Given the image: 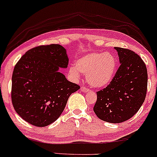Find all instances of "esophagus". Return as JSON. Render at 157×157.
I'll return each instance as SVG.
<instances>
[{
    "label": "esophagus",
    "instance_id": "1",
    "mask_svg": "<svg viewBox=\"0 0 157 157\" xmlns=\"http://www.w3.org/2000/svg\"><path fill=\"white\" fill-rule=\"evenodd\" d=\"M81 90L84 93H87V92H89L90 90L88 89L87 87H85V86H82V87H81Z\"/></svg>",
    "mask_w": 157,
    "mask_h": 157
}]
</instances>
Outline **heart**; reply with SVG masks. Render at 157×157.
<instances>
[{"label":"heart","instance_id":"obj_1","mask_svg":"<svg viewBox=\"0 0 157 157\" xmlns=\"http://www.w3.org/2000/svg\"><path fill=\"white\" fill-rule=\"evenodd\" d=\"M117 65V59L110 52H91L77 60L76 68L70 67V73L74 77H78V70L86 74V79L91 86L103 87L111 82Z\"/></svg>","mask_w":157,"mask_h":157}]
</instances>
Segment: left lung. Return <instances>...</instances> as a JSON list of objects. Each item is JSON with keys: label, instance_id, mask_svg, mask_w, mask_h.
Here are the masks:
<instances>
[{"label": "left lung", "instance_id": "8db88e82", "mask_svg": "<svg viewBox=\"0 0 157 157\" xmlns=\"http://www.w3.org/2000/svg\"><path fill=\"white\" fill-rule=\"evenodd\" d=\"M115 49L121 64L110 84L96 93L93 110L101 120L120 123L133 117L145 101L147 71L138 54L129 49Z\"/></svg>", "mask_w": 157, "mask_h": 157}]
</instances>
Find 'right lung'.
Returning <instances> with one entry per match:
<instances>
[{"label":"right lung","instance_id":"right-lung-1","mask_svg":"<svg viewBox=\"0 0 157 157\" xmlns=\"http://www.w3.org/2000/svg\"><path fill=\"white\" fill-rule=\"evenodd\" d=\"M68 63L66 50L59 44L34 47L19 59L12 73L11 98L24 120L44 127L62 113L70 95L80 88L59 72Z\"/></svg>","mask_w":157,"mask_h":157}]
</instances>
